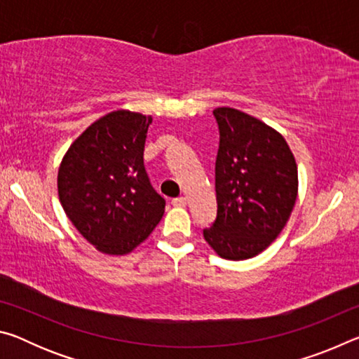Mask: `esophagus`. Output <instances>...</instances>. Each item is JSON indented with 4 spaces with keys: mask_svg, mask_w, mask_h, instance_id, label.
<instances>
[{
    "mask_svg": "<svg viewBox=\"0 0 359 359\" xmlns=\"http://www.w3.org/2000/svg\"><path fill=\"white\" fill-rule=\"evenodd\" d=\"M171 204L175 205V208H185V205H187V198H184V196L172 198L171 199Z\"/></svg>",
    "mask_w": 359,
    "mask_h": 359,
    "instance_id": "esophagus-1",
    "label": "esophagus"
}]
</instances>
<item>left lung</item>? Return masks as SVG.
I'll return each instance as SVG.
<instances>
[{"label": "left lung", "instance_id": "1", "mask_svg": "<svg viewBox=\"0 0 359 359\" xmlns=\"http://www.w3.org/2000/svg\"><path fill=\"white\" fill-rule=\"evenodd\" d=\"M217 217L203 234L224 259L252 258L287 224L297 196V166L276 130L238 109L218 107Z\"/></svg>", "mask_w": 359, "mask_h": 359}]
</instances>
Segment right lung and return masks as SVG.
<instances>
[{"mask_svg":"<svg viewBox=\"0 0 359 359\" xmlns=\"http://www.w3.org/2000/svg\"><path fill=\"white\" fill-rule=\"evenodd\" d=\"M151 117L115 111L90 125L62 161L58 196L72 224L109 255L137 247L161 220L166 201L144 166Z\"/></svg>","mask_w":359,"mask_h":359,"instance_id":"right-lung-1","label":"right lung"}]
</instances>
